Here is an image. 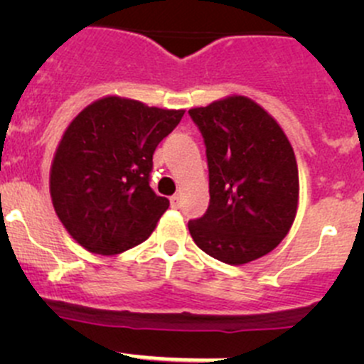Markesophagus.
Masks as SVG:
<instances>
[{
  "label": "esophagus",
  "instance_id": "esophagus-1",
  "mask_svg": "<svg viewBox=\"0 0 364 364\" xmlns=\"http://www.w3.org/2000/svg\"><path fill=\"white\" fill-rule=\"evenodd\" d=\"M179 204H181V196L179 193H174V196L171 197V205L172 208H179Z\"/></svg>",
  "mask_w": 364,
  "mask_h": 364
}]
</instances>
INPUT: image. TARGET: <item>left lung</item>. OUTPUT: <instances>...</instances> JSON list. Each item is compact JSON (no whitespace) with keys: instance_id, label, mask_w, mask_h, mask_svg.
<instances>
[{"instance_id":"1","label":"left lung","mask_w":364,"mask_h":364,"mask_svg":"<svg viewBox=\"0 0 364 364\" xmlns=\"http://www.w3.org/2000/svg\"><path fill=\"white\" fill-rule=\"evenodd\" d=\"M204 137L209 208L188 230L200 250L230 266L282 243L296 220L299 176L278 121L243 95L188 111Z\"/></svg>"}]
</instances>
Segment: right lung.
I'll use <instances>...</instances> for the list:
<instances>
[{"mask_svg": "<svg viewBox=\"0 0 364 364\" xmlns=\"http://www.w3.org/2000/svg\"><path fill=\"white\" fill-rule=\"evenodd\" d=\"M183 114L107 95L70 121L50 164L49 190L58 218L80 247L116 255L151 236L168 208L149 186L153 153Z\"/></svg>", "mask_w": 364, "mask_h": 364, "instance_id": "right-lung-1", "label": "right lung"}]
</instances>
